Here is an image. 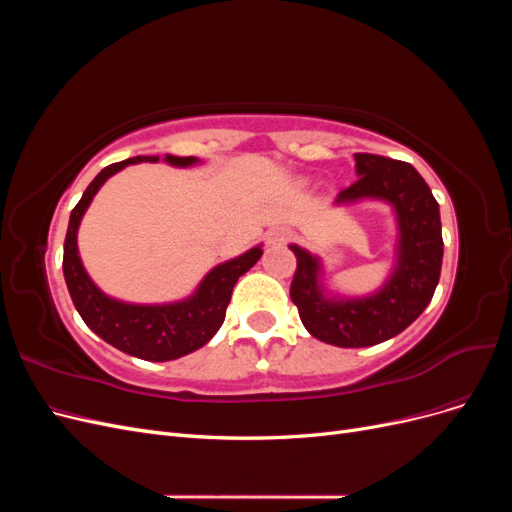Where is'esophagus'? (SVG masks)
<instances>
[{
	"label": "esophagus",
	"instance_id": "1",
	"mask_svg": "<svg viewBox=\"0 0 512 512\" xmlns=\"http://www.w3.org/2000/svg\"><path fill=\"white\" fill-rule=\"evenodd\" d=\"M286 241H290V232L284 228H275L267 235V243H271V245H282Z\"/></svg>",
	"mask_w": 512,
	"mask_h": 512
}]
</instances>
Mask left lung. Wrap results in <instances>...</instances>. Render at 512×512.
I'll return each mask as SVG.
<instances>
[{
	"label": "left lung",
	"instance_id": "1",
	"mask_svg": "<svg viewBox=\"0 0 512 512\" xmlns=\"http://www.w3.org/2000/svg\"><path fill=\"white\" fill-rule=\"evenodd\" d=\"M354 160L359 179L339 192L337 203L371 196L395 207L401 241L399 265L389 284L367 299L327 301L318 290V260L290 245L297 256L290 299L303 327L339 348L376 346L408 329L436 292L444 254L438 200L416 168L374 153H354Z\"/></svg>",
	"mask_w": 512,
	"mask_h": 512
}]
</instances>
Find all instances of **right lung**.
<instances>
[{
	"instance_id": "1",
	"label": "right lung",
	"mask_w": 512,
	"mask_h": 512,
	"mask_svg": "<svg viewBox=\"0 0 512 512\" xmlns=\"http://www.w3.org/2000/svg\"><path fill=\"white\" fill-rule=\"evenodd\" d=\"M158 160L160 158L156 156H136L100 170L98 177L89 183L83 198L70 213L64 243V277L76 312L81 314L87 327L100 335L104 342L143 361H173L203 348L222 327L230 294L237 280L245 271H250L262 256L258 245L243 256L215 267L200 284L194 297L183 303L128 305L108 299L106 294H102L85 273L79 258V247H76V230H79L83 213L89 207L91 198L100 190V185L115 175L117 170L136 162ZM166 162L175 166H190L196 160L190 156H166Z\"/></svg>"
}]
</instances>
